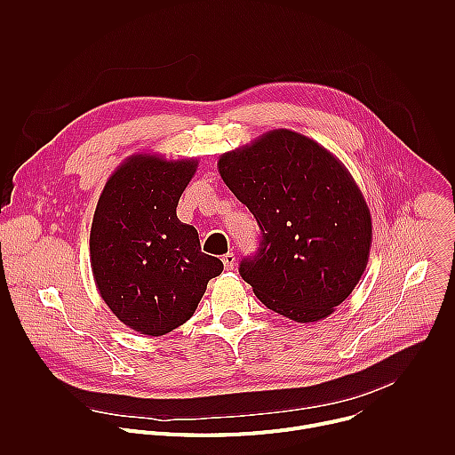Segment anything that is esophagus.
<instances>
[{
  "label": "esophagus",
  "mask_w": 455,
  "mask_h": 455,
  "mask_svg": "<svg viewBox=\"0 0 455 455\" xmlns=\"http://www.w3.org/2000/svg\"><path fill=\"white\" fill-rule=\"evenodd\" d=\"M221 261H223L225 270H232V268L235 267V255H234L232 251H228V253H225V255L221 257Z\"/></svg>",
  "instance_id": "esophagus-1"
}]
</instances>
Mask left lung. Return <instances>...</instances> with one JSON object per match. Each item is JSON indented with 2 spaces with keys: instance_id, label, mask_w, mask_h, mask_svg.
Segmentation results:
<instances>
[{
  "instance_id": "8db88e82",
  "label": "left lung",
  "mask_w": 455,
  "mask_h": 455,
  "mask_svg": "<svg viewBox=\"0 0 455 455\" xmlns=\"http://www.w3.org/2000/svg\"><path fill=\"white\" fill-rule=\"evenodd\" d=\"M218 171L261 228L241 277L268 309L318 322L342 304L369 261L371 212L346 165L315 140L274 129L220 156Z\"/></svg>"
}]
</instances>
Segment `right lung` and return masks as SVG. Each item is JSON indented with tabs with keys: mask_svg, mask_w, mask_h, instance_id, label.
I'll use <instances>...</instances> for the list:
<instances>
[{
	"mask_svg": "<svg viewBox=\"0 0 455 455\" xmlns=\"http://www.w3.org/2000/svg\"><path fill=\"white\" fill-rule=\"evenodd\" d=\"M196 169V158L139 153L115 169L99 198L93 279L113 315L140 335L162 337L185 323L223 272L218 257L202 251L196 228L176 216Z\"/></svg>",
	"mask_w": 455,
	"mask_h": 455,
	"instance_id": "1",
	"label": "right lung"
}]
</instances>
